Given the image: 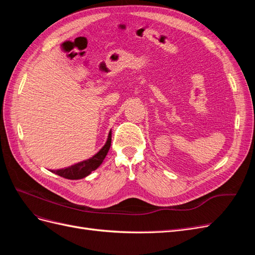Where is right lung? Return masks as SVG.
Here are the masks:
<instances>
[{
  "mask_svg": "<svg viewBox=\"0 0 255 255\" xmlns=\"http://www.w3.org/2000/svg\"><path fill=\"white\" fill-rule=\"evenodd\" d=\"M111 143H112V133L110 132L106 143L104 144L103 148L96 154L95 156H92L91 158H89L87 160L81 161V163H78V164H75V165L70 166L68 168L59 169V170H51V171L56 173L59 176L65 177V179H69V180L83 179V177L90 174L92 171L96 170V169L102 164V161L104 160L107 152H109V150L111 148Z\"/></svg>",
  "mask_w": 255,
  "mask_h": 255,
  "instance_id": "1",
  "label": "right lung"
}]
</instances>
